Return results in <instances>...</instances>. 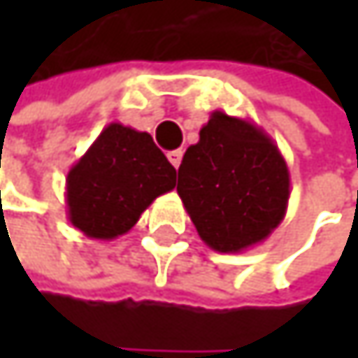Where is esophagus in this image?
<instances>
[{"instance_id":"1","label":"esophagus","mask_w":358,"mask_h":358,"mask_svg":"<svg viewBox=\"0 0 358 358\" xmlns=\"http://www.w3.org/2000/svg\"><path fill=\"white\" fill-rule=\"evenodd\" d=\"M168 159H170V164H172L174 168H178L180 162H182V151H180V149H176V151H170V153H168Z\"/></svg>"}]
</instances>
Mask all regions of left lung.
Returning <instances> with one entry per match:
<instances>
[{
	"label": "left lung",
	"mask_w": 358,
	"mask_h": 358,
	"mask_svg": "<svg viewBox=\"0 0 358 358\" xmlns=\"http://www.w3.org/2000/svg\"><path fill=\"white\" fill-rule=\"evenodd\" d=\"M176 190L207 247L243 252L284 220L290 172L263 128L213 111L182 157Z\"/></svg>",
	"instance_id": "8db88e82"
}]
</instances>
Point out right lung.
I'll return each instance as SVG.
<instances>
[{
	"mask_svg": "<svg viewBox=\"0 0 358 358\" xmlns=\"http://www.w3.org/2000/svg\"><path fill=\"white\" fill-rule=\"evenodd\" d=\"M174 186L176 170L151 134L111 122L66 176L68 220L89 238L113 241Z\"/></svg>",
	"mask_w": 358,
	"mask_h": 358,
	"instance_id": "add662e5",
	"label": "right lung"
}]
</instances>
